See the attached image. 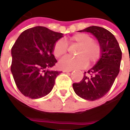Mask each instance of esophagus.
Instances as JSON below:
<instances>
[{
    "label": "esophagus",
    "mask_w": 130,
    "mask_h": 130,
    "mask_svg": "<svg viewBox=\"0 0 130 130\" xmlns=\"http://www.w3.org/2000/svg\"><path fill=\"white\" fill-rule=\"evenodd\" d=\"M72 71V70H63L64 72H70Z\"/></svg>",
    "instance_id": "esophagus-1"
}]
</instances>
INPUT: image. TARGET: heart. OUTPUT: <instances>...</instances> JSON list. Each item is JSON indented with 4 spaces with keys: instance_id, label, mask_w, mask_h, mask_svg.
<instances>
[{
    "instance_id": "1",
    "label": "heart",
    "mask_w": 130,
    "mask_h": 130,
    "mask_svg": "<svg viewBox=\"0 0 130 130\" xmlns=\"http://www.w3.org/2000/svg\"><path fill=\"white\" fill-rule=\"evenodd\" d=\"M70 44H76L79 47L76 51L75 58L65 56L60 60L59 67L64 70H74L84 68L89 64L95 63L102 56V49L100 44L93 40V37L86 33H77L68 40ZM68 52V46L62 40H59L54 44L53 54L56 58L65 56Z\"/></svg>"
}]
</instances>
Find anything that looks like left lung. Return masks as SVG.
Wrapping results in <instances>:
<instances>
[{
  "mask_svg": "<svg viewBox=\"0 0 130 130\" xmlns=\"http://www.w3.org/2000/svg\"><path fill=\"white\" fill-rule=\"evenodd\" d=\"M79 32H90L95 35L102 49V56L96 65L87 72H85L81 82L72 85L77 95L94 101L105 95L113 84L120 71L122 51L114 35L104 28L93 26Z\"/></svg>",
  "mask_w": 130,
  "mask_h": 130,
  "instance_id": "8db88e82",
  "label": "left lung"
}]
</instances>
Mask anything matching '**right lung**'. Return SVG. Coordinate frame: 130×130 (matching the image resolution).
I'll return each mask as SVG.
<instances>
[{"mask_svg": "<svg viewBox=\"0 0 130 130\" xmlns=\"http://www.w3.org/2000/svg\"><path fill=\"white\" fill-rule=\"evenodd\" d=\"M62 37L44 26L28 28L22 32L12 48L11 72L17 86L31 99L50 93L61 72L48 70L57 62L53 53L55 43Z\"/></svg>", "mask_w": 130, "mask_h": 130, "instance_id": "add662e5", "label": "right lung"}]
</instances>
